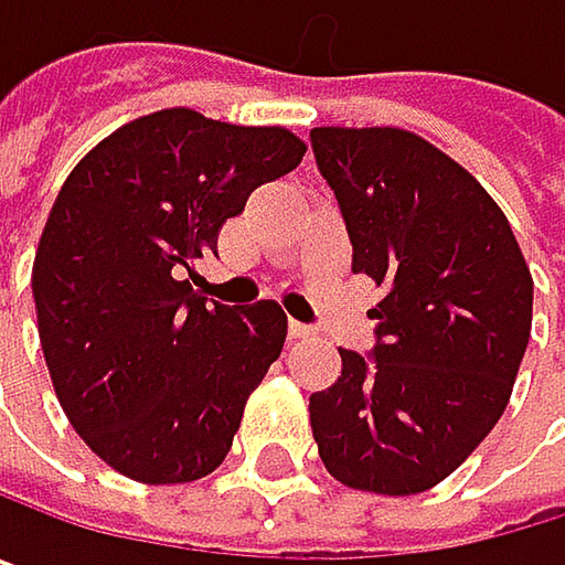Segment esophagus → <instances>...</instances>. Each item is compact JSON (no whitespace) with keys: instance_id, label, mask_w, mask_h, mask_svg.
<instances>
[{"instance_id":"1","label":"esophagus","mask_w":565,"mask_h":565,"mask_svg":"<svg viewBox=\"0 0 565 565\" xmlns=\"http://www.w3.org/2000/svg\"><path fill=\"white\" fill-rule=\"evenodd\" d=\"M288 338H291V341H308V338H315V328H308V324H301V321H291V324H288Z\"/></svg>"}]
</instances>
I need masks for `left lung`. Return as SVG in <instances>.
<instances>
[{
    "mask_svg": "<svg viewBox=\"0 0 565 565\" xmlns=\"http://www.w3.org/2000/svg\"><path fill=\"white\" fill-rule=\"evenodd\" d=\"M354 270L384 288L371 358L311 397L318 454L351 490L447 480L503 417L533 324V277L487 188L404 128H315Z\"/></svg>",
    "mask_w": 565,
    "mask_h": 565,
    "instance_id": "obj_1",
    "label": "left lung"
}]
</instances>
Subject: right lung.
<instances>
[{
  "label": "right lung",
  "mask_w": 565,
  "mask_h": 565,
  "mask_svg": "<svg viewBox=\"0 0 565 565\" xmlns=\"http://www.w3.org/2000/svg\"><path fill=\"white\" fill-rule=\"evenodd\" d=\"M305 151L280 125L161 108L65 178L32 264L39 341L68 424L121 477L191 483L227 457L288 318L277 301L207 305L181 270Z\"/></svg>",
  "instance_id": "add662e5"
}]
</instances>
